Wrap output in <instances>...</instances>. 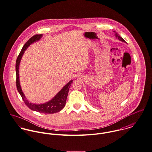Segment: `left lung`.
Wrapping results in <instances>:
<instances>
[{
    "label": "left lung",
    "mask_w": 152,
    "mask_h": 152,
    "mask_svg": "<svg viewBox=\"0 0 152 152\" xmlns=\"http://www.w3.org/2000/svg\"><path fill=\"white\" fill-rule=\"evenodd\" d=\"M115 32V31H114ZM115 36H116V37L117 38H118V39H119V40H120V41H122V42H125V41L121 37H120L118 34H117L116 33V32H115Z\"/></svg>",
    "instance_id": "left-lung-1"
}]
</instances>
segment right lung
<instances>
[{"instance_id":"right-lung-1","label":"right lung","mask_w":152,"mask_h":152,"mask_svg":"<svg viewBox=\"0 0 152 152\" xmlns=\"http://www.w3.org/2000/svg\"><path fill=\"white\" fill-rule=\"evenodd\" d=\"M42 36V34H36L32 37H31L28 41L24 44L21 51H20L16 63V86L17 90L20 93V96L22 97V99L24 102L25 104L31 110L35 111L44 114H53L58 112H59L62 109H63L66 104V99L68 97L69 89L70 86V84L73 83V80L70 81L68 84L65 85L63 88L50 101L42 104H34L33 103L29 102L28 101L23 92L22 91L21 88L20 87V81H19V65L20 61L21 59L22 56L27 48L28 46L32 43L35 42L36 41L39 40Z\"/></svg>"}]
</instances>
